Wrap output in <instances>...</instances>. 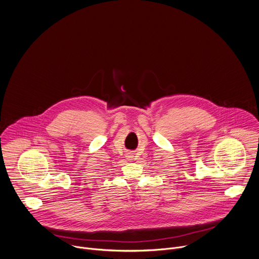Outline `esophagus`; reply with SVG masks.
Segmentation results:
<instances>
[{"mask_svg": "<svg viewBox=\"0 0 259 259\" xmlns=\"http://www.w3.org/2000/svg\"><path fill=\"white\" fill-rule=\"evenodd\" d=\"M128 157H129V159H131V158H132V157H131V156H128Z\"/></svg>", "mask_w": 259, "mask_h": 259, "instance_id": "obj_1", "label": "esophagus"}]
</instances>
